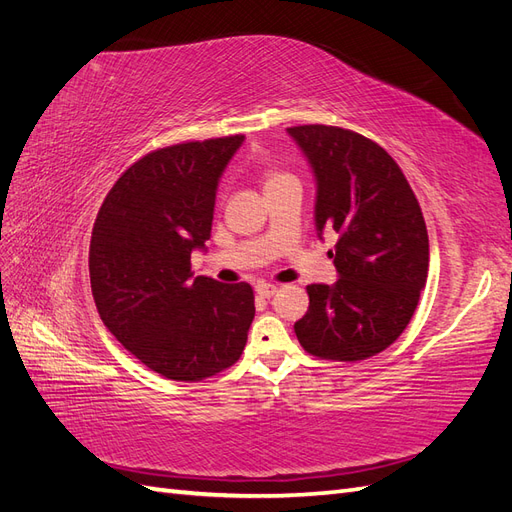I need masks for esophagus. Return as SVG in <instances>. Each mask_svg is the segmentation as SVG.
<instances>
[{"mask_svg": "<svg viewBox=\"0 0 512 512\" xmlns=\"http://www.w3.org/2000/svg\"><path fill=\"white\" fill-rule=\"evenodd\" d=\"M256 292L260 294L262 299H269V297H273V294L277 292V286H275V284H265V282H262V284L256 286Z\"/></svg>", "mask_w": 512, "mask_h": 512, "instance_id": "obj_1", "label": "esophagus"}]
</instances>
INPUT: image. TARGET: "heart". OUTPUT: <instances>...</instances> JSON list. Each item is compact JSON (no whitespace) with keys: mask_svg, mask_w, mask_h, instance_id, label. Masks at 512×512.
Instances as JSON below:
<instances>
[{"mask_svg":"<svg viewBox=\"0 0 512 512\" xmlns=\"http://www.w3.org/2000/svg\"><path fill=\"white\" fill-rule=\"evenodd\" d=\"M284 177H290V175H288V173H282V170L269 168V170H265V185H269V183H273V181H280V179H284Z\"/></svg>","mask_w":512,"mask_h":512,"instance_id":"1","label":"heart"}]
</instances>
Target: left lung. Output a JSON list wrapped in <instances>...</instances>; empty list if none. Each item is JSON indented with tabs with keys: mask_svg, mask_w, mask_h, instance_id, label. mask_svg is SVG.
<instances>
[{
	"mask_svg": "<svg viewBox=\"0 0 512 512\" xmlns=\"http://www.w3.org/2000/svg\"><path fill=\"white\" fill-rule=\"evenodd\" d=\"M318 181L316 226L337 232L339 280L307 286L299 344L318 359L354 363L404 333L429 269L421 205L399 164L371 138L337 126L288 128Z\"/></svg>",
	"mask_w": 512,
	"mask_h": 512,
	"instance_id": "1",
	"label": "left lung"
}]
</instances>
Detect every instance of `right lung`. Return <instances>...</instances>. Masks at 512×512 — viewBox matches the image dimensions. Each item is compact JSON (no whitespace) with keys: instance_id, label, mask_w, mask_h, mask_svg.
<instances>
[{"instance_id":"1","label":"right lung","mask_w":512,"mask_h":512,"mask_svg":"<svg viewBox=\"0 0 512 512\" xmlns=\"http://www.w3.org/2000/svg\"><path fill=\"white\" fill-rule=\"evenodd\" d=\"M243 134L149 151L115 181L89 243L98 314L151 371L200 382L239 361L254 320L250 284L192 275L211 237L218 179Z\"/></svg>"}]
</instances>
